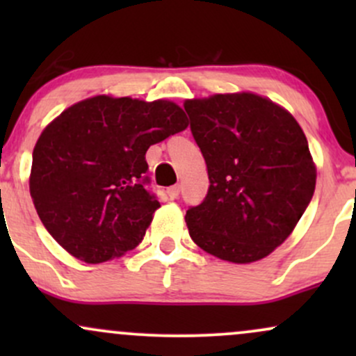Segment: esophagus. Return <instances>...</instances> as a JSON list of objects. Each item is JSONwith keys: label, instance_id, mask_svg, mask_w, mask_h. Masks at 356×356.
I'll use <instances>...</instances> for the list:
<instances>
[{"label": "esophagus", "instance_id": "obj_1", "mask_svg": "<svg viewBox=\"0 0 356 356\" xmlns=\"http://www.w3.org/2000/svg\"><path fill=\"white\" fill-rule=\"evenodd\" d=\"M167 194H169L170 199H177L179 194H181V186H172L167 189Z\"/></svg>", "mask_w": 356, "mask_h": 356}]
</instances>
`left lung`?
Segmentation results:
<instances>
[{"instance_id":"1","label":"left lung","mask_w":356,"mask_h":356,"mask_svg":"<svg viewBox=\"0 0 356 356\" xmlns=\"http://www.w3.org/2000/svg\"><path fill=\"white\" fill-rule=\"evenodd\" d=\"M209 191L191 206L192 241L219 259L252 263L291 234L312 202L316 169L298 122L252 93L184 104Z\"/></svg>"}]
</instances>
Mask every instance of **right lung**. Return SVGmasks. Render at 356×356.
<instances>
[{"instance_id":"obj_1","label":"right lung","mask_w":356,"mask_h":356,"mask_svg":"<svg viewBox=\"0 0 356 356\" xmlns=\"http://www.w3.org/2000/svg\"><path fill=\"white\" fill-rule=\"evenodd\" d=\"M172 102L93 97L67 108L33 150L30 194L43 226L61 248L97 264L144 239L161 207L145 152L187 127Z\"/></svg>"}]
</instances>
